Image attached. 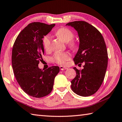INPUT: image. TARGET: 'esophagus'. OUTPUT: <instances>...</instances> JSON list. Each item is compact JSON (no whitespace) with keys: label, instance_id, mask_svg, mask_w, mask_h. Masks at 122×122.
I'll return each mask as SVG.
<instances>
[{"label":"esophagus","instance_id":"1","mask_svg":"<svg viewBox=\"0 0 122 122\" xmlns=\"http://www.w3.org/2000/svg\"><path fill=\"white\" fill-rule=\"evenodd\" d=\"M59 68H60V70H64L67 69V67H64V66H61L59 67Z\"/></svg>","mask_w":122,"mask_h":122}]
</instances>
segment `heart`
I'll return each instance as SVG.
<instances>
[{"instance_id": "obj_1", "label": "heart", "mask_w": 122, "mask_h": 122, "mask_svg": "<svg viewBox=\"0 0 122 122\" xmlns=\"http://www.w3.org/2000/svg\"><path fill=\"white\" fill-rule=\"evenodd\" d=\"M56 35L58 37L62 40L64 42L67 43L71 41L74 37V34L71 30L67 28L63 27L58 29L56 31ZM43 46L45 50L48 51L50 49L51 43L50 36L47 35L43 38ZM70 46H75L74 42H71ZM71 59V55L67 52H58L55 53L52 57L53 61L60 65H64L67 61Z\"/></svg>"}]
</instances>
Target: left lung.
<instances>
[{"instance_id": "obj_1", "label": "left lung", "mask_w": 122, "mask_h": 122, "mask_svg": "<svg viewBox=\"0 0 122 122\" xmlns=\"http://www.w3.org/2000/svg\"><path fill=\"white\" fill-rule=\"evenodd\" d=\"M66 25L73 27L78 32L79 46L73 58L75 64L81 65L84 69L76 71V76L72 80L71 88L81 97L94 94L101 86L108 65V52L104 38L101 33L88 22L76 21Z\"/></svg>"}]
</instances>
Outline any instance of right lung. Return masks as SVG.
Masks as SVG:
<instances>
[{
    "label": "right lung",
    "instance_id": "obj_1",
    "mask_svg": "<svg viewBox=\"0 0 122 122\" xmlns=\"http://www.w3.org/2000/svg\"><path fill=\"white\" fill-rule=\"evenodd\" d=\"M55 25L39 22L29 23L19 34L13 46L12 64L15 77L22 90L31 97L40 98L49 94L59 72L56 66L44 71L38 66L44 52L42 38Z\"/></svg>",
    "mask_w": 122,
    "mask_h": 122
}]
</instances>
